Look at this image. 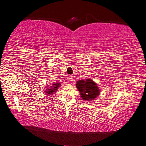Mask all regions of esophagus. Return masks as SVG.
<instances>
[{
	"mask_svg": "<svg viewBox=\"0 0 146 146\" xmlns=\"http://www.w3.org/2000/svg\"><path fill=\"white\" fill-rule=\"evenodd\" d=\"M68 80H69L70 82H72L73 80V76H71V75L69 76H68Z\"/></svg>",
	"mask_w": 146,
	"mask_h": 146,
	"instance_id": "34e87169",
	"label": "esophagus"
}]
</instances>
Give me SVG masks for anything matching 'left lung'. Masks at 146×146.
I'll list each match as a JSON object with an SVG mask.
<instances>
[{"label": "left lung", "mask_w": 146, "mask_h": 146, "mask_svg": "<svg viewBox=\"0 0 146 146\" xmlns=\"http://www.w3.org/2000/svg\"><path fill=\"white\" fill-rule=\"evenodd\" d=\"M76 86L82 98L84 100L90 101L94 100L100 94V89L91 79L77 81Z\"/></svg>", "instance_id": "obj_1"}]
</instances>
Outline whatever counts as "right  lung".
<instances>
[{"instance_id": "add662e5", "label": "right lung", "mask_w": 146, "mask_h": 146, "mask_svg": "<svg viewBox=\"0 0 146 146\" xmlns=\"http://www.w3.org/2000/svg\"><path fill=\"white\" fill-rule=\"evenodd\" d=\"M60 83H55V84H53V86H51V88H47V90L45 91L46 93H47L48 95H52L56 92V91L57 90V89L58 87H60Z\"/></svg>"}]
</instances>
